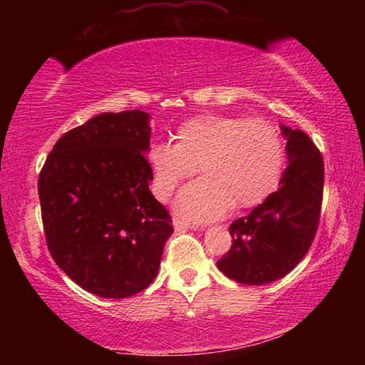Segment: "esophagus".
Here are the masks:
<instances>
[{"label":"esophagus","mask_w":365,"mask_h":365,"mask_svg":"<svg viewBox=\"0 0 365 365\" xmlns=\"http://www.w3.org/2000/svg\"><path fill=\"white\" fill-rule=\"evenodd\" d=\"M174 228L177 232H185V230H197V227H195V225H190V224H187V222H183V220H180V219H174Z\"/></svg>","instance_id":"34e87169"}]
</instances>
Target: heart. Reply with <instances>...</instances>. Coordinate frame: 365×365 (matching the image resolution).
<instances>
[{
	"mask_svg": "<svg viewBox=\"0 0 365 365\" xmlns=\"http://www.w3.org/2000/svg\"><path fill=\"white\" fill-rule=\"evenodd\" d=\"M175 143H154L146 154L153 193L164 201L185 178L175 200L185 219L207 222L232 211L256 207L279 188L285 169V143L274 123L262 119L200 115L177 128Z\"/></svg>",
	"mask_w": 365,
	"mask_h": 365,
	"instance_id": "heart-1",
	"label": "heart"
}]
</instances>
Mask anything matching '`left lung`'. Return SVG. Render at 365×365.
<instances>
[{
	"mask_svg": "<svg viewBox=\"0 0 365 365\" xmlns=\"http://www.w3.org/2000/svg\"><path fill=\"white\" fill-rule=\"evenodd\" d=\"M288 165L280 188L228 228L233 245L217 261L222 274L265 285L289 274L316 237L324 191V159L302 130L282 125Z\"/></svg>",
	"mask_w": 365,
	"mask_h": 365,
	"instance_id": "8db88e82",
	"label": "left lung"
}]
</instances>
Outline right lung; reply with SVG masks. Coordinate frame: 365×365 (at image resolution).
<instances>
[{
	"label": "right lung",
	"mask_w": 365,
	"mask_h": 365,
	"mask_svg": "<svg viewBox=\"0 0 365 365\" xmlns=\"http://www.w3.org/2000/svg\"><path fill=\"white\" fill-rule=\"evenodd\" d=\"M150 138L148 113H104L64 133L40 172L48 250L77 285L101 298L150 287L174 232L150 191Z\"/></svg>",
	"instance_id": "obj_1"
}]
</instances>
